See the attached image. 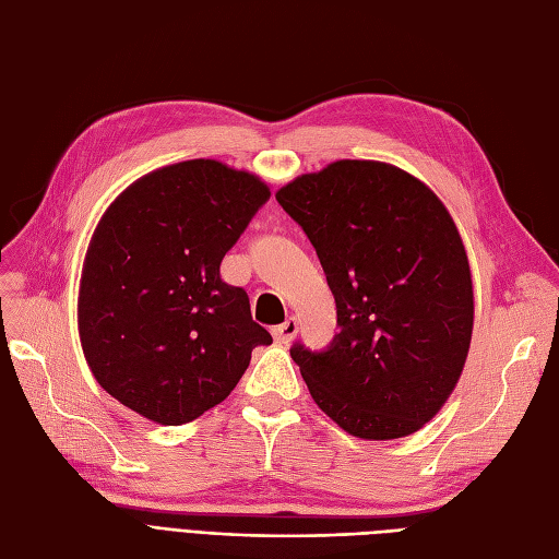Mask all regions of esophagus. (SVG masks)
I'll return each mask as SVG.
<instances>
[{"label":"esophagus","mask_w":559,"mask_h":559,"mask_svg":"<svg viewBox=\"0 0 559 559\" xmlns=\"http://www.w3.org/2000/svg\"><path fill=\"white\" fill-rule=\"evenodd\" d=\"M296 333H298V319H296V317H289V319L284 321V324H280V326L273 329L275 341L282 343V345H289V343L294 341V337H296Z\"/></svg>","instance_id":"1"}]
</instances>
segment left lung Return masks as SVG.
<instances>
[{"instance_id":"8db88e82","label":"left lung","mask_w":559,"mask_h":559,"mask_svg":"<svg viewBox=\"0 0 559 559\" xmlns=\"http://www.w3.org/2000/svg\"><path fill=\"white\" fill-rule=\"evenodd\" d=\"M275 198L310 238L341 326L326 352L292 347L310 396L364 441L419 431L460 382L473 333L471 267L448 207L401 167L349 158Z\"/></svg>"}]
</instances>
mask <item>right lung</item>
I'll use <instances>...</instances> for the list:
<instances>
[{
	"label": "right lung",
	"mask_w": 559,
	"mask_h": 559,
	"mask_svg": "<svg viewBox=\"0 0 559 559\" xmlns=\"http://www.w3.org/2000/svg\"><path fill=\"white\" fill-rule=\"evenodd\" d=\"M267 198L261 177L195 158L140 177L105 210L76 319L91 373L126 408L165 427L193 421L233 392L253 347L273 343L218 273Z\"/></svg>",
	"instance_id": "right-lung-1"
}]
</instances>
